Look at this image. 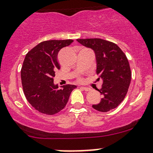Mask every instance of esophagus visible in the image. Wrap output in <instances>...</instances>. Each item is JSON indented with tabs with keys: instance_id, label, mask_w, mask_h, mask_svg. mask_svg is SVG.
Returning <instances> with one entry per match:
<instances>
[{
	"instance_id": "obj_1",
	"label": "esophagus",
	"mask_w": 153,
	"mask_h": 153,
	"mask_svg": "<svg viewBox=\"0 0 153 153\" xmlns=\"http://www.w3.org/2000/svg\"><path fill=\"white\" fill-rule=\"evenodd\" d=\"M80 88H82V89H83L84 91H90V90H91V88H88V87H80Z\"/></svg>"
}]
</instances>
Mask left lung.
Segmentation results:
<instances>
[{
	"label": "left lung",
	"instance_id": "left-lung-1",
	"mask_svg": "<svg viewBox=\"0 0 153 153\" xmlns=\"http://www.w3.org/2000/svg\"><path fill=\"white\" fill-rule=\"evenodd\" d=\"M83 46L93 49L95 53L98 79H102V95L99 104L92 107L100 112H108L117 107L124 100L131 79L130 65L127 57L114 43L100 38L77 39Z\"/></svg>",
	"mask_w": 153,
	"mask_h": 153
}]
</instances>
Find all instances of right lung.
<instances>
[{
  "label": "right lung",
  "instance_id": "add662e5",
  "mask_svg": "<svg viewBox=\"0 0 153 153\" xmlns=\"http://www.w3.org/2000/svg\"><path fill=\"white\" fill-rule=\"evenodd\" d=\"M74 42L73 40H46L30 49L25 58L21 70L24 94L30 105L40 113L54 115L65 108L74 85L59 88L53 82L57 70L59 52Z\"/></svg>",
  "mask_w": 153,
  "mask_h": 153
}]
</instances>
